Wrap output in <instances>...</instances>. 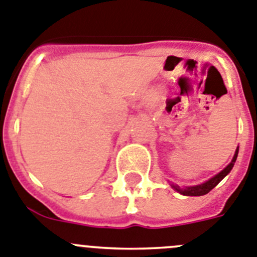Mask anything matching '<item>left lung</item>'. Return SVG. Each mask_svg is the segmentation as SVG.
<instances>
[{
  "label": "left lung",
  "instance_id": "1",
  "mask_svg": "<svg viewBox=\"0 0 257 257\" xmlns=\"http://www.w3.org/2000/svg\"><path fill=\"white\" fill-rule=\"evenodd\" d=\"M237 155H238V149L235 150V154L234 156H233V160L232 163L229 164V165L226 166L224 170H221L219 174H216L215 177H212L211 179H209L207 182H205V183L200 184V186H195V187H186V188H180L179 186H177V184H173V188L175 189V191H178L179 193H182V195L184 196H202V195H206V193H209L210 191H211L214 187H216L219 184V182H220L221 179H223L224 177H225L228 173L232 170L233 165H234L235 160H237Z\"/></svg>",
  "mask_w": 257,
  "mask_h": 257
}]
</instances>
